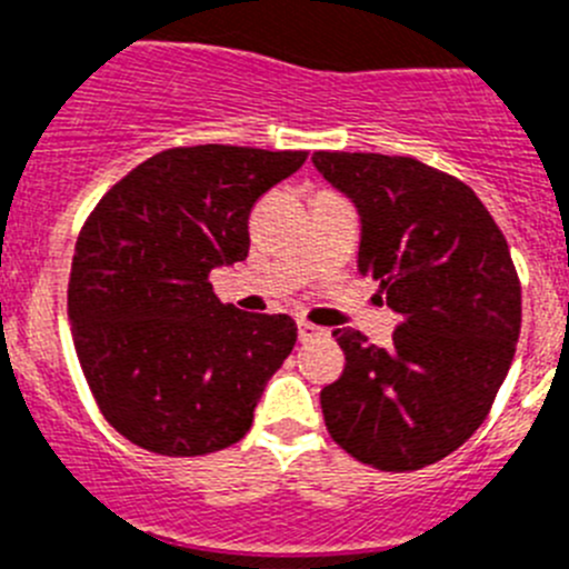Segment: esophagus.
Returning <instances> with one entry per match:
<instances>
[{
	"instance_id": "1",
	"label": "esophagus",
	"mask_w": 569,
	"mask_h": 569,
	"mask_svg": "<svg viewBox=\"0 0 569 569\" xmlns=\"http://www.w3.org/2000/svg\"><path fill=\"white\" fill-rule=\"evenodd\" d=\"M297 337H300V342H311V340H322V337H329V331L320 329V326H315V322L300 320L297 322Z\"/></svg>"
}]
</instances>
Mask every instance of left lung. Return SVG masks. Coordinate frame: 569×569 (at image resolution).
Wrapping results in <instances>:
<instances>
[{
  "label": "left lung",
  "instance_id": "1",
  "mask_svg": "<svg viewBox=\"0 0 569 569\" xmlns=\"http://www.w3.org/2000/svg\"><path fill=\"white\" fill-rule=\"evenodd\" d=\"M360 212L357 269L399 315L393 342L337 329L340 380L320 391L331 439L377 470H419L485 422L521 329L508 240L459 178L417 158L315 152Z\"/></svg>",
  "mask_w": 569,
  "mask_h": 569
}]
</instances>
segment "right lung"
I'll use <instances>...</instances> for the list:
<instances>
[{
    "label": "right lung",
    "mask_w": 569,
    "mask_h": 569,
    "mask_svg": "<svg viewBox=\"0 0 569 569\" xmlns=\"http://www.w3.org/2000/svg\"><path fill=\"white\" fill-rule=\"evenodd\" d=\"M309 152L176 147L138 163L76 240L68 315L87 386L138 448L203 457L247 437L297 340L289 315L223 306L209 272L249 254V212Z\"/></svg>",
    "instance_id": "add662e5"
}]
</instances>
